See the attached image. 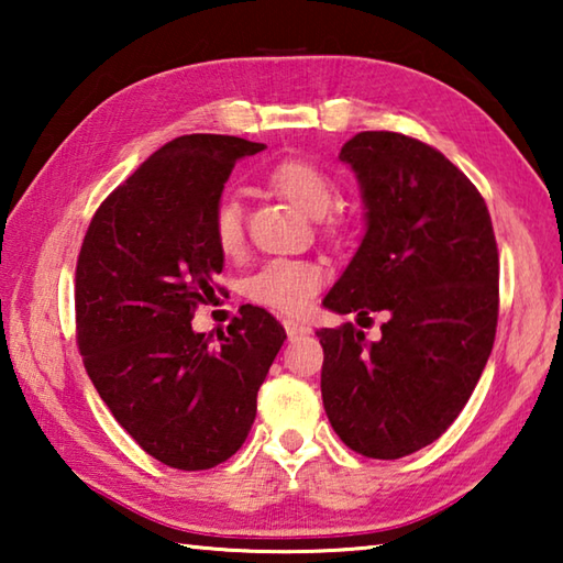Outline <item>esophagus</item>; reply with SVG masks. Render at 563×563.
<instances>
[{
  "label": "esophagus",
  "mask_w": 563,
  "mask_h": 563,
  "mask_svg": "<svg viewBox=\"0 0 563 563\" xmlns=\"http://www.w3.org/2000/svg\"><path fill=\"white\" fill-rule=\"evenodd\" d=\"M283 325H285V332H288L290 340L298 338V335H310V332H312L308 325H302V322H295V320H285Z\"/></svg>",
  "instance_id": "1"
}]
</instances>
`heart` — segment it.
<instances>
[{
  "label": "heart",
  "instance_id": "heart-1",
  "mask_svg": "<svg viewBox=\"0 0 563 563\" xmlns=\"http://www.w3.org/2000/svg\"><path fill=\"white\" fill-rule=\"evenodd\" d=\"M268 184L283 198L310 218L325 216L338 198V188L320 166L310 161H283L268 174ZM213 238L221 253L238 255L243 247V211L233 198H223L213 211ZM325 283L322 265L298 258H273L263 263L245 280L243 292L247 300L265 305L285 316H298L308 310L316 292Z\"/></svg>",
  "mask_w": 563,
  "mask_h": 563
}]
</instances>
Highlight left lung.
I'll list each match as a JSON object with an SVG mask.
<instances>
[{
  "mask_svg": "<svg viewBox=\"0 0 563 563\" xmlns=\"http://www.w3.org/2000/svg\"><path fill=\"white\" fill-rule=\"evenodd\" d=\"M340 161L365 233L322 305L387 322L377 342L350 322L318 330L322 405L350 450L399 460L442 437L479 383L497 335V241L479 190L422 141L360 131Z\"/></svg>",
  "mask_w": 563,
  "mask_h": 563,
  "instance_id": "1",
  "label": "left lung"
}]
</instances>
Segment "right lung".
I'll list each match as a JSON object with an SVG mask.
<instances>
[{
    "label": "right lung",
    "instance_id": "add662e5",
    "mask_svg": "<svg viewBox=\"0 0 563 563\" xmlns=\"http://www.w3.org/2000/svg\"><path fill=\"white\" fill-rule=\"evenodd\" d=\"M263 148L216 133L168 141L99 206L76 263L84 367L123 430L174 470H211L241 450L285 340L253 305L218 338L190 328L223 271L211 221L225 180Z\"/></svg>",
    "mask_w": 563,
    "mask_h": 563
}]
</instances>
